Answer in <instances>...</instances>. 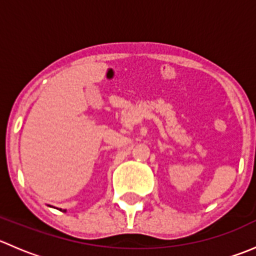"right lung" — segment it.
Listing matches in <instances>:
<instances>
[{
    "mask_svg": "<svg viewBox=\"0 0 256 256\" xmlns=\"http://www.w3.org/2000/svg\"><path fill=\"white\" fill-rule=\"evenodd\" d=\"M60 210H62V209H60ZM63 212H66V209H64V210H63Z\"/></svg>",
    "mask_w": 256,
    "mask_h": 256,
    "instance_id": "right-lung-1",
    "label": "right lung"
}]
</instances>
